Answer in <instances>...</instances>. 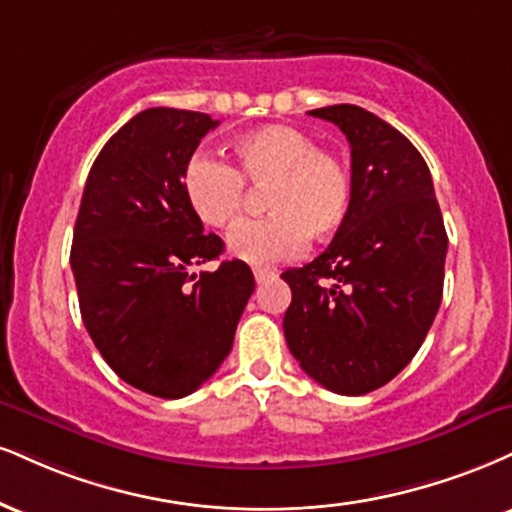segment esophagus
<instances>
[{
    "label": "esophagus",
    "mask_w": 512,
    "mask_h": 512,
    "mask_svg": "<svg viewBox=\"0 0 512 512\" xmlns=\"http://www.w3.org/2000/svg\"><path fill=\"white\" fill-rule=\"evenodd\" d=\"M269 279H274V272H269V269H255V281L257 283H264Z\"/></svg>",
    "instance_id": "obj_1"
}]
</instances>
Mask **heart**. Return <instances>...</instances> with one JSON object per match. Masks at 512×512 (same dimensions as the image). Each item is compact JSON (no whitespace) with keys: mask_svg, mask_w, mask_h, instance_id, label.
Returning <instances> with one entry per match:
<instances>
[{"mask_svg":"<svg viewBox=\"0 0 512 512\" xmlns=\"http://www.w3.org/2000/svg\"><path fill=\"white\" fill-rule=\"evenodd\" d=\"M238 169L197 152L183 169V193L197 219L229 229L243 214L245 181L269 186L264 219H250L229 236V252L252 267H272L300 255L307 238H329L353 207V176L336 152L317 147L310 133L267 123L233 143Z\"/></svg>","mask_w":512,"mask_h":512,"instance_id":"b5f03b06","label":"heart"}]
</instances>
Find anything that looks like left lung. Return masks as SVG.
I'll return each mask as SVG.
<instances>
[{
  "label": "left lung",
  "instance_id": "8db88e82",
  "mask_svg": "<svg viewBox=\"0 0 512 512\" xmlns=\"http://www.w3.org/2000/svg\"><path fill=\"white\" fill-rule=\"evenodd\" d=\"M310 114L348 138L353 207L317 260L281 274L293 293L283 334L307 377L362 396L420 350L441 305L448 236L429 166L403 133L355 104Z\"/></svg>",
  "mask_w": 512,
  "mask_h": 512
}]
</instances>
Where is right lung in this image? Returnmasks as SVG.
Here are the masks:
<instances>
[{
    "label": "right lung",
    "instance_id": "right-lung-1",
    "mask_svg": "<svg viewBox=\"0 0 512 512\" xmlns=\"http://www.w3.org/2000/svg\"><path fill=\"white\" fill-rule=\"evenodd\" d=\"M217 123L171 107L135 114L92 164L73 229L85 329L126 384L157 398L188 396L217 372L255 291L240 260L190 274L224 252L183 193V169Z\"/></svg>",
    "mask_w": 512,
    "mask_h": 512
}]
</instances>
